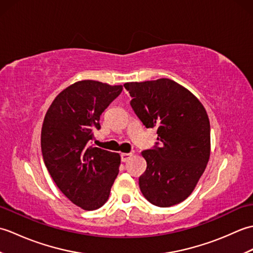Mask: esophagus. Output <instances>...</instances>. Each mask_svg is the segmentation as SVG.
Wrapping results in <instances>:
<instances>
[{
  "label": "esophagus",
  "instance_id": "34e87169",
  "mask_svg": "<svg viewBox=\"0 0 253 253\" xmlns=\"http://www.w3.org/2000/svg\"><path fill=\"white\" fill-rule=\"evenodd\" d=\"M132 157V153H122L121 154V158L123 162H127L128 160Z\"/></svg>",
  "mask_w": 253,
  "mask_h": 253
}]
</instances>
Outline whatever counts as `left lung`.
<instances>
[{"mask_svg": "<svg viewBox=\"0 0 253 253\" xmlns=\"http://www.w3.org/2000/svg\"><path fill=\"white\" fill-rule=\"evenodd\" d=\"M130 105L158 142L142 152L147 169L139 177L144 198L157 207L180 203L195 189L210 158V122L201 102L168 78L124 84Z\"/></svg>", "mask_w": 253, "mask_h": 253, "instance_id": "obj_1", "label": "left lung"}]
</instances>
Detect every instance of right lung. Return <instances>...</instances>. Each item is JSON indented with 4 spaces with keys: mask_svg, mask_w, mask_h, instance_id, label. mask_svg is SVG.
<instances>
[{
    "mask_svg": "<svg viewBox=\"0 0 253 253\" xmlns=\"http://www.w3.org/2000/svg\"><path fill=\"white\" fill-rule=\"evenodd\" d=\"M122 90L94 80L75 83L56 96L44 117V164L60 190L84 210L103 206L118 174L120 154L89 143L101 128L102 113Z\"/></svg>",
    "mask_w": 253,
    "mask_h": 253,
    "instance_id": "obj_1",
    "label": "right lung"
}]
</instances>
